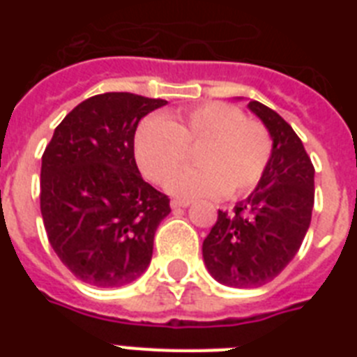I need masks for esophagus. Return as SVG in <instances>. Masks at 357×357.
<instances>
[{
	"mask_svg": "<svg viewBox=\"0 0 357 357\" xmlns=\"http://www.w3.org/2000/svg\"><path fill=\"white\" fill-rule=\"evenodd\" d=\"M190 202L189 200H172L170 202V207L172 209H183V207H189Z\"/></svg>",
	"mask_w": 357,
	"mask_h": 357,
	"instance_id": "esophagus-1",
	"label": "esophagus"
}]
</instances>
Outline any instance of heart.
I'll return each mask as SVG.
<instances>
[{"instance_id":"1","label":"heart","mask_w":357,"mask_h":357,"mask_svg":"<svg viewBox=\"0 0 357 357\" xmlns=\"http://www.w3.org/2000/svg\"><path fill=\"white\" fill-rule=\"evenodd\" d=\"M195 151L198 169L172 176ZM272 137L259 122L246 120L228 103L209 102L167 120L151 116L135 133V159L153 183L168 182V192L185 198H237L265 176Z\"/></svg>"}]
</instances>
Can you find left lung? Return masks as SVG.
I'll use <instances>...</instances> for the list:
<instances>
[{"instance_id": "8db88e82", "label": "left lung", "mask_w": 357, "mask_h": 357, "mask_svg": "<svg viewBox=\"0 0 357 357\" xmlns=\"http://www.w3.org/2000/svg\"><path fill=\"white\" fill-rule=\"evenodd\" d=\"M248 109L272 137V155L254 192L234 213L218 211L202 244L207 271L228 287H261L291 263L311 224L315 168L285 120L259 102Z\"/></svg>"}]
</instances>
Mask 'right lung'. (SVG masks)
Wrapping results in <instances>:
<instances>
[{
	"mask_svg": "<svg viewBox=\"0 0 357 357\" xmlns=\"http://www.w3.org/2000/svg\"><path fill=\"white\" fill-rule=\"evenodd\" d=\"M167 100L105 92L57 126L40 170V213L59 259L81 282L123 287L144 274L167 196L135 162V131Z\"/></svg>",
	"mask_w": 357,
	"mask_h": 357,
	"instance_id": "1",
	"label": "right lung"
}]
</instances>
